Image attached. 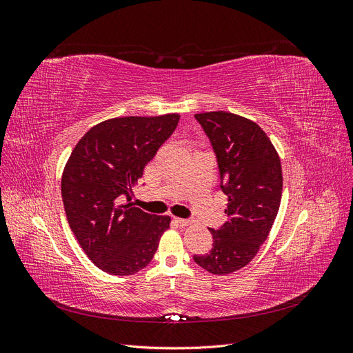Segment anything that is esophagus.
<instances>
[{"instance_id": "esophagus-1", "label": "esophagus", "mask_w": 353, "mask_h": 353, "mask_svg": "<svg viewBox=\"0 0 353 353\" xmlns=\"http://www.w3.org/2000/svg\"><path fill=\"white\" fill-rule=\"evenodd\" d=\"M175 222L179 223L181 227H187V225H190V223H191L188 219H183V218H175Z\"/></svg>"}]
</instances>
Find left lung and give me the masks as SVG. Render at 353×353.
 I'll return each mask as SVG.
<instances>
[{
	"instance_id": "1",
	"label": "left lung",
	"mask_w": 353,
	"mask_h": 353,
	"mask_svg": "<svg viewBox=\"0 0 353 353\" xmlns=\"http://www.w3.org/2000/svg\"><path fill=\"white\" fill-rule=\"evenodd\" d=\"M215 150L221 190L228 197L227 221L210 228L213 248L194 254L203 270L227 275L248 265L268 239L280 209V156L262 128L230 112L194 114Z\"/></svg>"
}]
</instances>
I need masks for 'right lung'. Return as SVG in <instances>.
<instances>
[{"label":"right lung","instance_id":"obj_1","mask_svg":"<svg viewBox=\"0 0 353 353\" xmlns=\"http://www.w3.org/2000/svg\"><path fill=\"white\" fill-rule=\"evenodd\" d=\"M178 121V113L113 117L92 126L68 159L61 197L69 227L104 272L122 276L145 268L169 228L170 216L135 208L131 196Z\"/></svg>","mask_w":353,"mask_h":353}]
</instances>
